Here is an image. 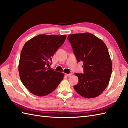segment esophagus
Masks as SVG:
<instances>
[{
  "instance_id": "34e87169",
  "label": "esophagus",
  "mask_w": 128,
  "mask_h": 128,
  "mask_svg": "<svg viewBox=\"0 0 128 128\" xmlns=\"http://www.w3.org/2000/svg\"><path fill=\"white\" fill-rule=\"evenodd\" d=\"M66 76H67L69 77V76H71L72 74V73H70V74H66Z\"/></svg>"
}]
</instances>
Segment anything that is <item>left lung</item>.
<instances>
[{"label": "left lung", "mask_w": 128, "mask_h": 128, "mask_svg": "<svg viewBox=\"0 0 128 128\" xmlns=\"http://www.w3.org/2000/svg\"><path fill=\"white\" fill-rule=\"evenodd\" d=\"M71 43L78 62H82L84 74L75 73L78 83L75 90L86 98L101 94L109 84L112 63L108 50L102 40L88 32L69 34Z\"/></svg>", "instance_id": "8db88e82"}]
</instances>
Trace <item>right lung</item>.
Returning a JSON list of instances; mask_svg holds the SVG:
<instances>
[{
    "label": "right lung",
    "instance_id": "add662e5",
    "mask_svg": "<svg viewBox=\"0 0 128 128\" xmlns=\"http://www.w3.org/2000/svg\"><path fill=\"white\" fill-rule=\"evenodd\" d=\"M66 36L39 34L25 43L18 63L21 81L36 96H44L52 92L64 74L46 68L54 54L63 44Z\"/></svg>",
    "mask_w": 128,
    "mask_h": 128
}]
</instances>
